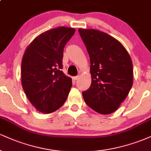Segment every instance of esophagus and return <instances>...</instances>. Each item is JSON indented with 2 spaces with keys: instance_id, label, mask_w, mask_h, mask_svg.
I'll use <instances>...</instances> for the list:
<instances>
[{
  "instance_id": "esophagus-1",
  "label": "esophagus",
  "mask_w": 151,
  "mask_h": 151,
  "mask_svg": "<svg viewBox=\"0 0 151 151\" xmlns=\"http://www.w3.org/2000/svg\"><path fill=\"white\" fill-rule=\"evenodd\" d=\"M80 76H81V74H79L77 76H76V77H74V80H77V79H79Z\"/></svg>"
}]
</instances>
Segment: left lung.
Returning <instances> with one entry per match:
<instances>
[{
  "instance_id": "obj_1",
  "label": "left lung",
  "mask_w": 151,
  "mask_h": 151,
  "mask_svg": "<svg viewBox=\"0 0 151 151\" xmlns=\"http://www.w3.org/2000/svg\"><path fill=\"white\" fill-rule=\"evenodd\" d=\"M89 53L91 84L82 93L84 101L99 114H111L125 100L133 85V63L121 43L94 29H79Z\"/></svg>"
}]
</instances>
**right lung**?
Returning <instances> with one entry per match:
<instances>
[{"label": "right lung", "mask_w": 151, "mask_h": 151, "mask_svg": "<svg viewBox=\"0 0 151 151\" xmlns=\"http://www.w3.org/2000/svg\"><path fill=\"white\" fill-rule=\"evenodd\" d=\"M75 29L59 27L42 32L27 47L22 59L21 82L38 111L50 114L65 103L72 81L61 71L63 50Z\"/></svg>", "instance_id": "add662e5"}]
</instances>
